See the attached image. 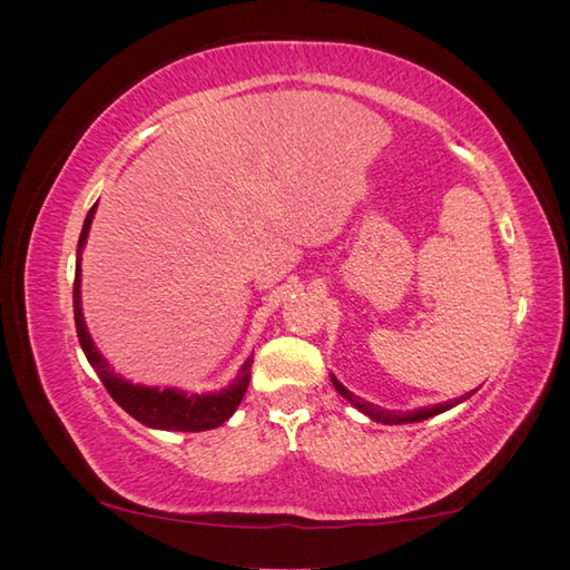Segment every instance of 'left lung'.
<instances>
[{
  "label": "left lung",
  "mask_w": 570,
  "mask_h": 570,
  "mask_svg": "<svg viewBox=\"0 0 570 570\" xmlns=\"http://www.w3.org/2000/svg\"><path fill=\"white\" fill-rule=\"evenodd\" d=\"M332 382H334V387H336V392L342 394L344 400H350L356 410H362L364 414H370L372 420H377V422H387V424H392V422H422V420H428V417H435V414H440V412H445V410H450V407H455L458 402H462V400H468L470 394H465V397H458V400H452V402H445V404H435V407H422V410H414V412H390V410H382V407H374V404H370V402H364V400H360V397H354V394L346 390V387H342L340 382H336L334 377H332Z\"/></svg>",
  "instance_id": "8db88e82"
}]
</instances>
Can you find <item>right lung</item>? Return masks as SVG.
I'll return each mask as SVG.
<instances>
[{
  "mask_svg": "<svg viewBox=\"0 0 570 570\" xmlns=\"http://www.w3.org/2000/svg\"><path fill=\"white\" fill-rule=\"evenodd\" d=\"M95 206L90 208L88 218H85L80 240H77V266H75V286H72L75 330L90 366L98 372V377L102 380L105 390L110 392V397L118 402L130 417L148 424V428L178 430V432H204V430L218 428V424H224L230 414L236 412L240 400H244L248 380H250V362L254 360H248L244 366H240V374L228 390H220L214 394H186L178 390L138 387V384L125 382L118 377V374L110 372L108 362H105L100 352L95 350V344L88 334V326H85V320H82V308H80V254H82L85 240H88Z\"/></svg>",
  "mask_w": 570,
  "mask_h": 570,
  "instance_id": "add662e5",
  "label": "right lung"
}]
</instances>
